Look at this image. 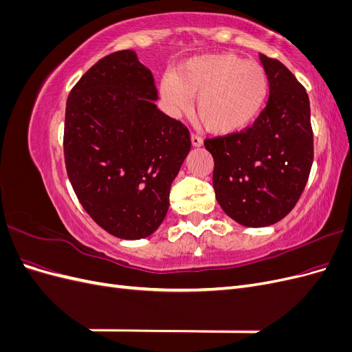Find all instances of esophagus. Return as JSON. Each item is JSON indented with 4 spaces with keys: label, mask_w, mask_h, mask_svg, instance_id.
Wrapping results in <instances>:
<instances>
[{
    "label": "esophagus",
    "mask_w": 352,
    "mask_h": 352,
    "mask_svg": "<svg viewBox=\"0 0 352 352\" xmlns=\"http://www.w3.org/2000/svg\"><path fill=\"white\" fill-rule=\"evenodd\" d=\"M190 142H192V146H201L202 145V140L198 135H190Z\"/></svg>",
    "instance_id": "esophagus-1"
}]
</instances>
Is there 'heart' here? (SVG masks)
<instances>
[{"label":"heart","mask_w":352,"mask_h":352,"mask_svg":"<svg viewBox=\"0 0 352 352\" xmlns=\"http://www.w3.org/2000/svg\"><path fill=\"white\" fill-rule=\"evenodd\" d=\"M269 94L267 72L233 54L194 57L160 82L168 114L186 113L197 97V116L208 131L219 135L236 133L252 124L267 104Z\"/></svg>","instance_id":"b5f03b06"}]
</instances>
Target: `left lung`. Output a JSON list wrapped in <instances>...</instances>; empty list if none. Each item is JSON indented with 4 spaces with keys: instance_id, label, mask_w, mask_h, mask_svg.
<instances>
[{
    "instance_id": "1",
    "label": "left lung",
    "mask_w": 352,
    "mask_h": 352,
    "mask_svg": "<svg viewBox=\"0 0 352 352\" xmlns=\"http://www.w3.org/2000/svg\"><path fill=\"white\" fill-rule=\"evenodd\" d=\"M269 101L252 126L206 140L214 158L212 186L226 214L242 226L282 220L300 199L313 164L310 101L279 60L260 54Z\"/></svg>"
}]
</instances>
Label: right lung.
Returning a JSON list of instances; mask_svg holds the SVG:
<instances>
[{
	"label": "right lung",
	"instance_id": "add662e5",
	"mask_svg": "<svg viewBox=\"0 0 352 352\" xmlns=\"http://www.w3.org/2000/svg\"><path fill=\"white\" fill-rule=\"evenodd\" d=\"M157 100L153 73L123 50L95 63L66 102L69 180L91 219L120 239L146 238L162 225L190 150L186 127Z\"/></svg>",
	"mask_w": 352,
	"mask_h": 352
}]
</instances>
